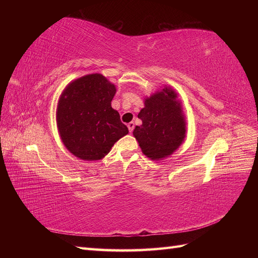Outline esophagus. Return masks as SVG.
Masks as SVG:
<instances>
[{
	"instance_id": "esophagus-1",
	"label": "esophagus",
	"mask_w": 258,
	"mask_h": 258,
	"mask_svg": "<svg viewBox=\"0 0 258 258\" xmlns=\"http://www.w3.org/2000/svg\"><path fill=\"white\" fill-rule=\"evenodd\" d=\"M127 127H128V129H129V132L131 134L132 131H134V129H135V122H129L128 124H127Z\"/></svg>"
}]
</instances>
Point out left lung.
I'll return each mask as SVG.
<instances>
[{
	"mask_svg": "<svg viewBox=\"0 0 258 258\" xmlns=\"http://www.w3.org/2000/svg\"><path fill=\"white\" fill-rule=\"evenodd\" d=\"M138 117L134 137L142 153L151 160H162L182 145L186 137V119L181 100L170 86L144 98V107Z\"/></svg>",
	"mask_w": 258,
	"mask_h": 258,
	"instance_id": "obj_1",
	"label": "left lung"
}]
</instances>
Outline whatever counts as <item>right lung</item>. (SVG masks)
<instances>
[{
    "label": "right lung",
    "mask_w": 258,
    "mask_h": 258,
    "mask_svg": "<svg viewBox=\"0 0 258 258\" xmlns=\"http://www.w3.org/2000/svg\"><path fill=\"white\" fill-rule=\"evenodd\" d=\"M115 85L99 73L69 83L58 100L56 120L61 141L82 160L104 158L119 139L129 134L112 107Z\"/></svg>",
    "instance_id": "add662e5"
}]
</instances>
